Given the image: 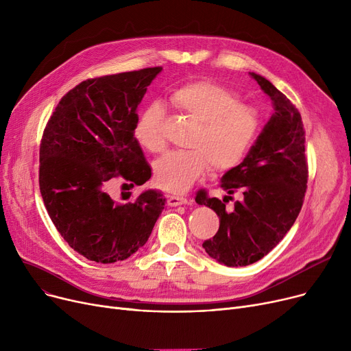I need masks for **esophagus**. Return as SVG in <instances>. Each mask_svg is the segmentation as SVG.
I'll use <instances>...</instances> for the list:
<instances>
[{
    "mask_svg": "<svg viewBox=\"0 0 351 351\" xmlns=\"http://www.w3.org/2000/svg\"><path fill=\"white\" fill-rule=\"evenodd\" d=\"M186 196H179V195H169L168 196V205L169 206H178V205H186L188 204Z\"/></svg>",
    "mask_w": 351,
    "mask_h": 351,
    "instance_id": "esophagus-1",
    "label": "esophagus"
}]
</instances>
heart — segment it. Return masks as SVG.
Wrapping results in <instances>:
<instances>
[{"mask_svg": "<svg viewBox=\"0 0 351 351\" xmlns=\"http://www.w3.org/2000/svg\"><path fill=\"white\" fill-rule=\"evenodd\" d=\"M169 104L180 115L199 122L189 151H172L155 162V179L169 192H183L204 175L237 168L262 132V115L253 105L241 102L234 90L210 80H196L175 86ZM160 102L146 105L135 123V138L142 147L159 154L166 147Z\"/></svg>", "mask_w": 351, "mask_h": 351, "instance_id": "heart-1", "label": "heart"}]
</instances>
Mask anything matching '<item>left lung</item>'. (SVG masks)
Wrapping results in <instances>:
<instances>
[{"label": "left lung", "instance_id": "obj_1", "mask_svg": "<svg viewBox=\"0 0 351 351\" xmlns=\"http://www.w3.org/2000/svg\"><path fill=\"white\" fill-rule=\"evenodd\" d=\"M250 75L269 95L276 112L245 160L220 182L228 196L220 200L200 189L195 197L197 205H206L219 216V230L202 246L230 267L261 261L282 241L302 210L308 179L300 112L266 78L254 72ZM233 194L239 200L229 210L226 205Z\"/></svg>", "mask_w": 351, "mask_h": 351}]
</instances>
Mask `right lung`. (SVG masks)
<instances>
[{"label": "right lung", "mask_w": 351, "mask_h": 351, "mask_svg": "<svg viewBox=\"0 0 351 351\" xmlns=\"http://www.w3.org/2000/svg\"><path fill=\"white\" fill-rule=\"evenodd\" d=\"M162 66L89 78L55 108L40 145V191L64 241L97 263L125 261L151 236L165 206L160 192L121 202L114 179L143 185L152 169L135 138L138 105Z\"/></svg>", "instance_id": "add662e5"}]
</instances>
